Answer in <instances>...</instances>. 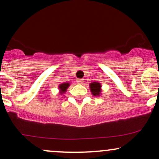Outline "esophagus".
I'll return each instance as SVG.
<instances>
[{
  "label": "esophagus",
  "mask_w": 159,
  "mask_h": 159,
  "mask_svg": "<svg viewBox=\"0 0 159 159\" xmlns=\"http://www.w3.org/2000/svg\"><path fill=\"white\" fill-rule=\"evenodd\" d=\"M84 81V79H81V78H78V79H77V83L78 84H83Z\"/></svg>",
  "instance_id": "obj_1"
}]
</instances>
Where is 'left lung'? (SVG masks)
<instances>
[{
  "label": "left lung",
  "instance_id": "8db88e82",
  "mask_svg": "<svg viewBox=\"0 0 159 159\" xmlns=\"http://www.w3.org/2000/svg\"><path fill=\"white\" fill-rule=\"evenodd\" d=\"M101 84L98 82H93L90 84V88L91 93L93 96H99L101 93Z\"/></svg>",
  "mask_w": 159,
  "mask_h": 159
}]
</instances>
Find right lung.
Listing matches in <instances>:
<instances>
[{
  "label": "right lung",
  "mask_w": 159,
  "mask_h": 159,
  "mask_svg": "<svg viewBox=\"0 0 159 159\" xmlns=\"http://www.w3.org/2000/svg\"><path fill=\"white\" fill-rule=\"evenodd\" d=\"M69 86V83H63L62 84L59 86V89L60 90H61V93H65L66 91V89L68 88V87Z\"/></svg>",
  "instance_id": "1"
}]
</instances>
